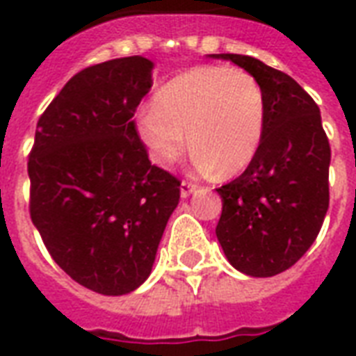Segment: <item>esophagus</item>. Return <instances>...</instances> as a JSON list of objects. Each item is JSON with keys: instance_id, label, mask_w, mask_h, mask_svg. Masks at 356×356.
Instances as JSON below:
<instances>
[{"instance_id": "obj_1", "label": "esophagus", "mask_w": 356, "mask_h": 356, "mask_svg": "<svg viewBox=\"0 0 356 356\" xmlns=\"http://www.w3.org/2000/svg\"><path fill=\"white\" fill-rule=\"evenodd\" d=\"M195 190V184L194 183H190V181H183L181 183V197H188L192 192Z\"/></svg>"}]
</instances>
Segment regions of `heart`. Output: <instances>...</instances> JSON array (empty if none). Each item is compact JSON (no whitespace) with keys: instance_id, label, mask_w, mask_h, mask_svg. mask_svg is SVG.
Returning a JSON list of instances; mask_svg holds the SVG:
<instances>
[{"instance_id":"b5f03b06","label":"heart","mask_w":356,"mask_h":356,"mask_svg":"<svg viewBox=\"0 0 356 356\" xmlns=\"http://www.w3.org/2000/svg\"><path fill=\"white\" fill-rule=\"evenodd\" d=\"M266 96L253 74L205 64L168 81L153 107L136 116V133L155 164L172 166L188 136L201 173L236 175L253 162L264 138Z\"/></svg>"}]
</instances>
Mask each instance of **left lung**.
Wrapping results in <instances>:
<instances>
[{"label":"left lung","mask_w":356,"mask_h":356,"mask_svg":"<svg viewBox=\"0 0 356 356\" xmlns=\"http://www.w3.org/2000/svg\"><path fill=\"white\" fill-rule=\"evenodd\" d=\"M253 74L266 96V129L245 172L218 188L216 236L227 260L251 277L292 268L320 233L329 209L331 147L314 99L284 72L234 53L211 55Z\"/></svg>","instance_id":"left-lung-1"}]
</instances>
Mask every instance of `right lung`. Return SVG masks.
<instances>
[{
    "label": "right lung",
    "mask_w": 356,
    "mask_h": 356,
    "mask_svg": "<svg viewBox=\"0 0 356 356\" xmlns=\"http://www.w3.org/2000/svg\"><path fill=\"white\" fill-rule=\"evenodd\" d=\"M153 63L123 57L75 74L36 123L31 220L53 260L92 292L123 296L149 277L181 183L151 164L134 113Z\"/></svg>",
    "instance_id": "right-lung-1"
}]
</instances>
